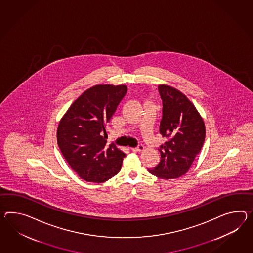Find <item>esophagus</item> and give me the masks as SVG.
<instances>
[{"mask_svg": "<svg viewBox=\"0 0 253 253\" xmlns=\"http://www.w3.org/2000/svg\"><path fill=\"white\" fill-rule=\"evenodd\" d=\"M144 150V147L142 146V145H139L138 147H136V148H130V151H132V152H134V153H140V152H142Z\"/></svg>", "mask_w": 253, "mask_h": 253, "instance_id": "esophagus-1", "label": "esophagus"}]
</instances>
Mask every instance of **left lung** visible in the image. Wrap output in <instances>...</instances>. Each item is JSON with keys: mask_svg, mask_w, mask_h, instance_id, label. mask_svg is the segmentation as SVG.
Here are the masks:
<instances>
[{"mask_svg": "<svg viewBox=\"0 0 253 253\" xmlns=\"http://www.w3.org/2000/svg\"><path fill=\"white\" fill-rule=\"evenodd\" d=\"M163 99L160 133L167 142L159 149L160 163L149 172L161 179H175L190 169L206 137L203 118L185 94L168 85L158 86Z\"/></svg>", "mask_w": 253, "mask_h": 253, "instance_id": "obj_1", "label": "left lung"}]
</instances>
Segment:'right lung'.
Instances as JSON below:
<instances>
[{"instance_id": "right-lung-1", "label": "right lung", "mask_w": 253, "mask_h": 253, "mask_svg": "<svg viewBox=\"0 0 253 253\" xmlns=\"http://www.w3.org/2000/svg\"><path fill=\"white\" fill-rule=\"evenodd\" d=\"M127 92L124 85L100 84L87 88L61 118L58 147L68 165L86 182L103 183L120 172L125 154L107 145L106 124Z\"/></svg>"}]
</instances>
